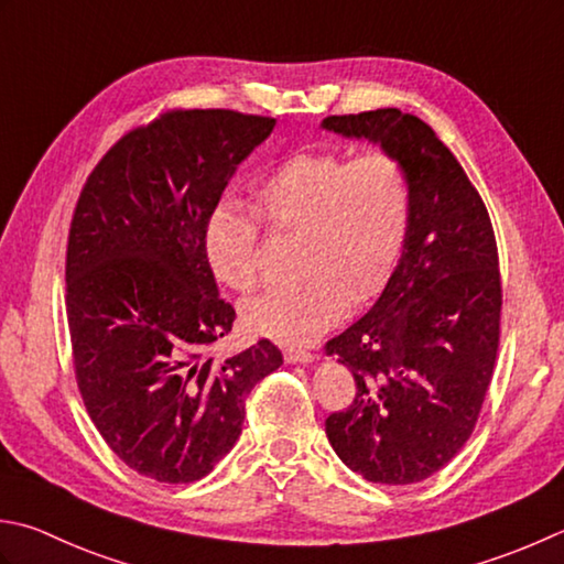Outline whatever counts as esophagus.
<instances>
[{
    "mask_svg": "<svg viewBox=\"0 0 564 564\" xmlns=\"http://www.w3.org/2000/svg\"><path fill=\"white\" fill-rule=\"evenodd\" d=\"M313 359L315 355L307 349H285V361L289 364H311Z\"/></svg>",
    "mask_w": 564,
    "mask_h": 564,
    "instance_id": "34e87169",
    "label": "esophagus"
}]
</instances>
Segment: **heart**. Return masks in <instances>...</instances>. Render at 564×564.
Listing matches in <instances>:
<instances>
[{"label": "heart", "instance_id": "obj_1", "mask_svg": "<svg viewBox=\"0 0 564 564\" xmlns=\"http://www.w3.org/2000/svg\"><path fill=\"white\" fill-rule=\"evenodd\" d=\"M253 213L231 200L205 219V257L215 279L249 293L259 285L261 225L301 239L293 291L241 303L249 333L281 345H307L333 329L347 305L377 297L405 251L413 223V185L391 151L349 159L333 149L297 151L251 191Z\"/></svg>", "mask_w": 564, "mask_h": 564}]
</instances>
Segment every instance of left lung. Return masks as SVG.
Listing matches in <instances>:
<instances>
[{"instance_id":"obj_1","label":"left lung","mask_w":564,"mask_h":564,"mask_svg":"<svg viewBox=\"0 0 564 564\" xmlns=\"http://www.w3.org/2000/svg\"><path fill=\"white\" fill-rule=\"evenodd\" d=\"M323 127L381 143L413 185L403 257L371 311L325 345L357 393L325 421L329 445L373 484H415L465 447L494 377L501 271L477 187L423 119L395 107Z\"/></svg>"}]
</instances>
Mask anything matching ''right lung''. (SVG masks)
Masks as SVG:
<instances>
[{"label":"right lung","mask_w":564,"mask_h":564,"mask_svg":"<svg viewBox=\"0 0 564 564\" xmlns=\"http://www.w3.org/2000/svg\"><path fill=\"white\" fill-rule=\"evenodd\" d=\"M275 119L169 109L87 175L65 251L75 381L109 449L141 477L191 484L235 447L247 395L283 364L261 339L209 357L235 323L205 257V219Z\"/></svg>","instance_id":"1"}]
</instances>
